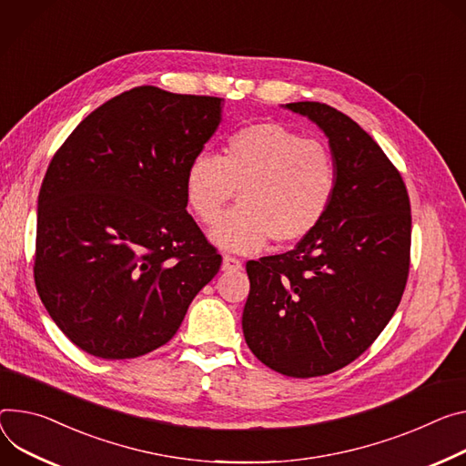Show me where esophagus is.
<instances>
[{"mask_svg":"<svg viewBox=\"0 0 466 466\" xmlns=\"http://www.w3.org/2000/svg\"><path fill=\"white\" fill-rule=\"evenodd\" d=\"M241 260L236 258V257H230V255H225L223 257V271H239L241 269Z\"/></svg>","mask_w":466,"mask_h":466,"instance_id":"obj_1","label":"esophagus"}]
</instances>
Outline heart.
I'll return each instance as SVG.
<instances>
[{
    "instance_id": "b5f03b06",
    "label": "heart",
    "mask_w": 466,
    "mask_h": 466,
    "mask_svg": "<svg viewBox=\"0 0 466 466\" xmlns=\"http://www.w3.org/2000/svg\"><path fill=\"white\" fill-rule=\"evenodd\" d=\"M336 187L329 145L279 122L236 130L223 156L198 152L186 171L187 206L204 225H214L239 189V206L211 230V239L236 252L257 250L269 238L303 239L327 216Z\"/></svg>"
}]
</instances>
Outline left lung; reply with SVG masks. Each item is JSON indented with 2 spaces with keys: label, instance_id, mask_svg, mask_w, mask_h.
Returning <instances> with one entry per match:
<instances>
[{
  "label": "left lung",
  "instance_id": "obj_1",
  "mask_svg": "<svg viewBox=\"0 0 466 466\" xmlns=\"http://www.w3.org/2000/svg\"><path fill=\"white\" fill-rule=\"evenodd\" d=\"M288 109L316 122L338 163L323 221L284 255L247 262L248 350L288 377H318L359 359L394 316L410 266V202L394 163L327 104Z\"/></svg>",
  "mask_w": 466,
  "mask_h": 466
}]
</instances>
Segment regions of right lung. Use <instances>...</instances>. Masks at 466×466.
I'll list each match as a JSON object with an SVG mask.
<instances>
[{"label":"right lung","mask_w":466,"mask_h":466,"mask_svg":"<svg viewBox=\"0 0 466 466\" xmlns=\"http://www.w3.org/2000/svg\"><path fill=\"white\" fill-rule=\"evenodd\" d=\"M221 102L136 87L83 118L52 157L33 273L79 350L120 360L161 348L218 275L223 258L186 209V171Z\"/></svg>","instance_id":"add662e5"}]
</instances>
